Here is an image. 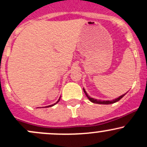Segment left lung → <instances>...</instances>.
<instances>
[{"label": "left lung", "mask_w": 147, "mask_h": 147, "mask_svg": "<svg viewBox=\"0 0 147 147\" xmlns=\"http://www.w3.org/2000/svg\"><path fill=\"white\" fill-rule=\"evenodd\" d=\"M83 90H84V93H85V94H86V97L88 98V99L89 100L91 101V102H93V103H96V104H102V105H109V104H113V103L117 102H118L119 100H120L121 99V98H123V96H125V94H126V93H125V94L121 95V96H119V98H115V99L112 100H101L95 99V98L90 97V96H88V93H86V91H85L84 88H83Z\"/></svg>", "instance_id": "8db88e82"}]
</instances>
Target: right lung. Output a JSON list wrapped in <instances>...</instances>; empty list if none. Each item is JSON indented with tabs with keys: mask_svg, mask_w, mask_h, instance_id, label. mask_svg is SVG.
Instances as JSON below:
<instances>
[{
	"mask_svg": "<svg viewBox=\"0 0 147 147\" xmlns=\"http://www.w3.org/2000/svg\"><path fill=\"white\" fill-rule=\"evenodd\" d=\"M60 99H61V97H60V98H59V100H58V101H57V102H55V103H54V104H53V105H49V106H47V107H52V106L55 105L56 104V103H57V102H59V100H60Z\"/></svg>",
	"mask_w": 147,
	"mask_h": 147,
	"instance_id": "1",
	"label": "right lung"
}]
</instances>
